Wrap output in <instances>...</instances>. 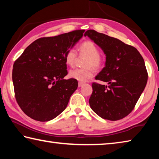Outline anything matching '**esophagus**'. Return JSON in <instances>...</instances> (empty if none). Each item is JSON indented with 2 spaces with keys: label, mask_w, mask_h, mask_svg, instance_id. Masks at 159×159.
I'll use <instances>...</instances> for the list:
<instances>
[{
  "label": "esophagus",
  "mask_w": 159,
  "mask_h": 159,
  "mask_svg": "<svg viewBox=\"0 0 159 159\" xmlns=\"http://www.w3.org/2000/svg\"><path fill=\"white\" fill-rule=\"evenodd\" d=\"M83 84H84V83H83L79 82V84H78V85H79V87L80 88V87H82V86L83 85Z\"/></svg>",
  "instance_id": "34e87169"
}]
</instances>
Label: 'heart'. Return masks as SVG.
<instances>
[{"label":"heart","instance_id":"1","mask_svg":"<svg viewBox=\"0 0 159 159\" xmlns=\"http://www.w3.org/2000/svg\"><path fill=\"white\" fill-rule=\"evenodd\" d=\"M80 55H84L88 57L86 61V69H73L70 70L69 76L80 82L87 81L93 76V71L91 67L98 69L102 64V58L99 55V50L95 43L90 41H86L82 43L79 46ZM77 52L74 48H69L64 56L65 62L70 66H72L76 60Z\"/></svg>","mask_w":159,"mask_h":159}]
</instances>
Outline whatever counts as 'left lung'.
I'll return each mask as SVG.
<instances>
[{
  "mask_svg": "<svg viewBox=\"0 0 159 159\" xmlns=\"http://www.w3.org/2000/svg\"><path fill=\"white\" fill-rule=\"evenodd\" d=\"M102 48L106 55L105 66L93 83L89 104L99 116L110 120L125 117L133 111L147 85L148 74L144 61L135 48L95 30L84 34Z\"/></svg>",
  "mask_w": 159,
  "mask_h": 159,
  "instance_id": "1",
  "label": "left lung"
}]
</instances>
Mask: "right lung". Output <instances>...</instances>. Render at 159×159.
<instances>
[{"mask_svg":"<svg viewBox=\"0 0 159 159\" xmlns=\"http://www.w3.org/2000/svg\"><path fill=\"white\" fill-rule=\"evenodd\" d=\"M85 30H76L36 40L15 61L12 81L19 106L39 121L57 117L78 88L77 80L67 75L64 56L81 39Z\"/></svg>","mask_w":159,"mask_h":159,"instance_id":"obj_1","label":"right lung"}]
</instances>
